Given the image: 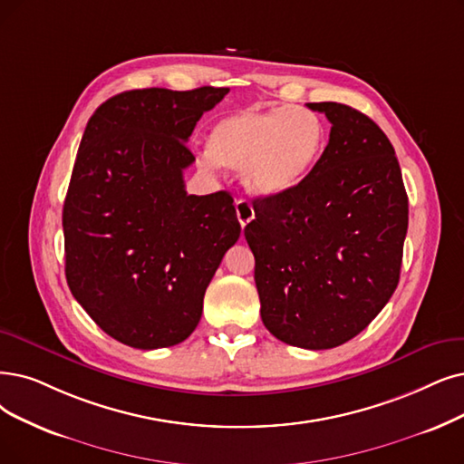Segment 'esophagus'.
Here are the masks:
<instances>
[{
    "instance_id": "esophagus-1",
    "label": "esophagus",
    "mask_w": 464,
    "mask_h": 464,
    "mask_svg": "<svg viewBox=\"0 0 464 464\" xmlns=\"http://www.w3.org/2000/svg\"><path fill=\"white\" fill-rule=\"evenodd\" d=\"M236 213H237L239 225H242V227L249 225V222L255 218V209H253V206L246 198H239L236 201Z\"/></svg>"
}]
</instances>
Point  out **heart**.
Here are the masks:
<instances>
[{
  "mask_svg": "<svg viewBox=\"0 0 464 464\" xmlns=\"http://www.w3.org/2000/svg\"><path fill=\"white\" fill-rule=\"evenodd\" d=\"M327 144L318 114L296 106L239 110L218 120L208 137L206 168H242L246 187L258 196L284 194L316 168Z\"/></svg>",
  "mask_w": 464,
  "mask_h": 464,
  "instance_id": "heart-1",
  "label": "heart"
}]
</instances>
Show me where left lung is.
<instances>
[{"label":"left lung","mask_w":464,"mask_h":464,"mask_svg":"<svg viewBox=\"0 0 464 464\" xmlns=\"http://www.w3.org/2000/svg\"><path fill=\"white\" fill-rule=\"evenodd\" d=\"M308 108L331 123L318 165L295 188L256 198L244 234L266 329L325 350L356 337L391 301L410 206L394 148L372 118L339 102Z\"/></svg>","instance_id":"1"}]
</instances>
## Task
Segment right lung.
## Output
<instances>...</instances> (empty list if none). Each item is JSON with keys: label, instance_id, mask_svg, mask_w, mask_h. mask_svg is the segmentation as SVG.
Returning a JSON list of instances; mask_svg holds the SVG:
<instances>
[{"label": "right lung", "instance_id": "obj_1", "mask_svg": "<svg viewBox=\"0 0 464 464\" xmlns=\"http://www.w3.org/2000/svg\"><path fill=\"white\" fill-rule=\"evenodd\" d=\"M230 89H135L87 121L63 209L66 282L110 337L140 350L182 343L237 242L234 199L192 196L182 171L203 112Z\"/></svg>", "mask_w": 464, "mask_h": 464}]
</instances>
